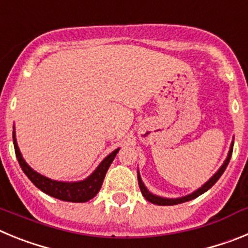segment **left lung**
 I'll list each match as a JSON object with an SVG mask.
<instances>
[{
	"label": "left lung",
	"mask_w": 248,
	"mask_h": 248,
	"mask_svg": "<svg viewBox=\"0 0 248 248\" xmlns=\"http://www.w3.org/2000/svg\"><path fill=\"white\" fill-rule=\"evenodd\" d=\"M232 149H233V144H231V148H230L227 159L225 160V163H223V165L221 166L220 170H218V171L216 172V174H215L214 176H212L211 179H210V180L205 184V185L201 186L200 189L196 190V191L192 192V194L187 195V196H184V198H179V199H164V198H160V196H155V195H153L151 192L148 191V189L145 187V185L143 184V181H141V177H140V175L138 174V183H139L140 191H141V194H143V196L146 199V200L150 201L151 203H155V205H160V206L177 205V203H183V202H186V201L192 200V199H195V198H198V196H200L201 194H203L205 191H207L210 187H212V186L216 184V181L220 179L221 175L223 174V171L226 170L227 165H229V163H230V159H231Z\"/></svg>",
	"instance_id": "8db88e82"
}]
</instances>
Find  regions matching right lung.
Listing matches in <instances>:
<instances>
[{
    "instance_id": "1",
    "label": "right lung",
    "mask_w": 248,
    "mask_h": 248,
    "mask_svg": "<svg viewBox=\"0 0 248 248\" xmlns=\"http://www.w3.org/2000/svg\"><path fill=\"white\" fill-rule=\"evenodd\" d=\"M13 145H15V153H16L19 166L22 168L23 172L27 175L28 179L41 191L46 192L47 195L53 196V198L58 199V200L69 201V202H87V201L93 199L99 192L105 174L108 171L110 164L113 163V160L115 157V155H117V153L119 151V149H117L110 155L105 157L102 163L99 164V166L95 169V171L91 176L87 177L85 180L78 181V183H62V181L50 180L48 177L43 176V175L38 174L34 170H32L27 165V163L23 160L21 153H19L16 138H15V131H13Z\"/></svg>"
}]
</instances>
